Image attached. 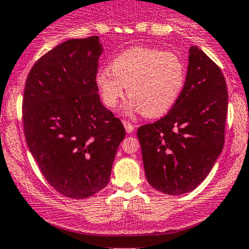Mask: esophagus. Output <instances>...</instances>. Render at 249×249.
I'll use <instances>...</instances> for the list:
<instances>
[{
	"mask_svg": "<svg viewBox=\"0 0 249 249\" xmlns=\"http://www.w3.org/2000/svg\"><path fill=\"white\" fill-rule=\"evenodd\" d=\"M123 124H124V127H125V130H126V132L127 133H132L133 132V130H134V125H132V124H130V123L128 122H123Z\"/></svg>",
	"mask_w": 249,
	"mask_h": 249,
	"instance_id": "1",
	"label": "esophagus"
}]
</instances>
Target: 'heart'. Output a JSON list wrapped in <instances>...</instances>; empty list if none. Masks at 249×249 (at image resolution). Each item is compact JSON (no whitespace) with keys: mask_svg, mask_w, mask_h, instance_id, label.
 I'll list each match as a JSON object with an SVG mask.
<instances>
[{"mask_svg":"<svg viewBox=\"0 0 249 249\" xmlns=\"http://www.w3.org/2000/svg\"><path fill=\"white\" fill-rule=\"evenodd\" d=\"M95 81L107 107H117L127 87L131 98L125 104V113L142 112L154 118L168 112L178 101L185 67L173 53L134 47L116 56L110 69L99 70Z\"/></svg>","mask_w":249,"mask_h":249,"instance_id":"1","label":"heart"}]
</instances>
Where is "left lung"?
<instances>
[{
	"mask_svg": "<svg viewBox=\"0 0 249 249\" xmlns=\"http://www.w3.org/2000/svg\"><path fill=\"white\" fill-rule=\"evenodd\" d=\"M186 81L172 110L137 131L148 184L170 196L198 187L225 142L228 92L221 70L198 47L188 50Z\"/></svg>",
	"mask_w": 249,
	"mask_h": 249,
	"instance_id": "1",
	"label": "left lung"
}]
</instances>
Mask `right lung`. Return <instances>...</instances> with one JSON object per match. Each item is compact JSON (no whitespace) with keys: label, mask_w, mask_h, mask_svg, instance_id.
I'll return each mask as SVG.
<instances>
[{"label":"right lung","mask_w":249,"mask_h":249,"mask_svg":"<svg viewBox=\"0 0 249 249\" xmlns=\"http://www.w3.org/2000/svg\"><path fill=\"white\" fill-rule=\"evenodd\" d=\"M98 36L57 45L35 63L23 97V126L47 181L71 199L103 190L125 137L122 122L102 104L96 85L103 53Z\"/></svg>","instance_id":"add662e5"}]
</instances>
